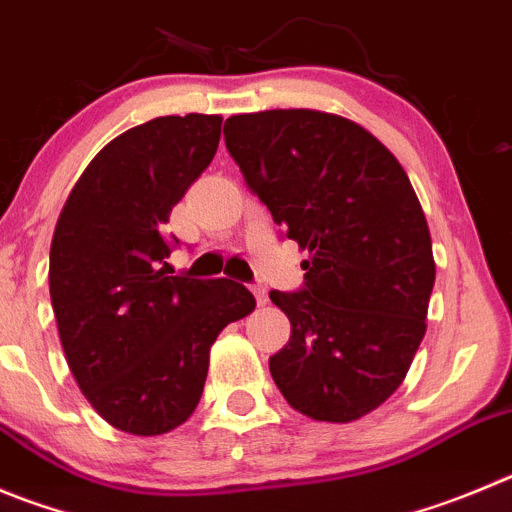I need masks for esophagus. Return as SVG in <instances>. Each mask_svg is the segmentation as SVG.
I'll return each mask as SVG.
<instances>
[{
	"label": "esophagus",
	"mask_w": 512,
	"mask_h": 512,
	"mask_svg": "<svg viewBox=\"0 0 512 512\" xmlns=\"http://www.w3.org/2000/svg\"><path fill=\"white\" fill-rule=\"evenodd\" d=\"M252 295H255L257 305H267V290L262 285H252Z\"/></svg>",
	"instance_id": "1"
}]
</instances>
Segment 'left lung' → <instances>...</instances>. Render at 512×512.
Instances as JSON below:
<instances>
[{"label":"left lung","mask_w":512,"mask_h":512,"mask_svg":"<svg viewBox=\"0 0 512 512\" xmlns=\"http://www.w3.org/2000/svg\"><path fill=\"white\" fill-rule=\"evenodd\" d=\"M224 141L275 224L308 252L305 288L270 293L290 318L272 381L315 422L366 417L412 366L437 272L407 171L364 126L310 108L232 116Z\"/></svg>","instance_id":"1"}]
</instances>
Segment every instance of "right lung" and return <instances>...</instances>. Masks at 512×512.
<instances>
[{"label": "right lung", "mask_w": 512, "mask_h": 512, "mask_svg": "<svg viewBox=\"0 0 512 512\" xmlns=\"http://www.w3.org/2000/svg\"><path fill=\"white\" fill-rule=\"evenodd\" d=\"M222 116H161L95 154L57 217L50 298L68 366L90 407L121 432L156 437L202 399L222 328L255 310L234 280L166 270L169 214L212 164Z\"/></svg>", "instance_id": "obj_1"}]
</instances>
